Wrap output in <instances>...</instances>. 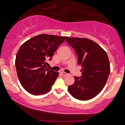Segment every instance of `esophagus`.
Returning <instances> with one entry per match:
<instances>
[{
	"label": "esophagus",
	"instance_id": "esophagus-1",
	"mask_svg": "<svg viewBox=\"0 0 125 125\" xmlns=\"http://www.w3.org/2000/svg\"><path fill=\"white\" fill-rule=\"evenodd\" d=\"M61 74H62V75L64 76H68V74L67 73H65V72H61Z\"/></svg>",
	"mask_w": 125,
	"mask_h": 125
}]
</instances>
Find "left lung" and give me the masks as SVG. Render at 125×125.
<instances>
[{
    "label": "left lung",
    "mask_w": 125,
    "mask_h": 125,
    "mask_svg": "<svg viewBox=\"0 0 125 125\" xmlns=\"http://www.w3.org/2000/svg\"><path fill=\"white\" fill-rule=\"evenodd\" d=\"M67 43L78 55L82 76H74V82L68 87L70 94L80 101L96 97L105 87L110 73V64L106 52L96 43L85 38L67 37Z\"/></svg>",
    "instance_id": "8db88e82"
}]
</instances>
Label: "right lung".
I'll return each mask as SVG.
<instances>
[{"label":"right lung","mask_w":125,"mask_h":125,"mask_svg":"<svg viewBox=\"0 0 125 125\" xmlns=\"http://www.w3.org/2000/svg\"><path fill=\"white\" fill-rule=\"evenodd\" d=\"M65 37L40 34L32 37L20 46L15 64L18 78L26 91L33 95L49 92L59 73L49 70L47 61H51Z\"/></svg>","instance_id":"add662e5"}]
</instances>
